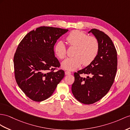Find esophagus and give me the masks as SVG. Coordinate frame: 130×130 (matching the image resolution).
Instances as JSON below:
<instances>
[{
    "instance_id": "1",
    "label": "esophagus",
    "mask_w": 130,
    "mask_h": 130,
    "mask_svg": "<svg viewBox=\"0 0 130 130\" xmlns=\"http://www.w3.org/2000/svg\"><path fill=\"white\" fill-rule=\"evenodd\" d=\"M65 75H71V73L70 72L68 71H66L65 72Z\"/></svg>"
}]
</instances>
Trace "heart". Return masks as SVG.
<instances>
[{
  "mask_svg": "<svg viewBox=\"0 0 130 130\" xmlns=\"http://www.w3.org/2000/svg\"><path fill=\"white\" fill-rule=\"evenodd\" d=\"M66 39L70 45L76 46V49L74 53L75 56L62 61L61 66L63 69L73 71L80 67L82 64L88 65L94 60L99 50L98 40L94 37L88 36L84 32L74 30L69 33ZM54 49L59 58H65L66 48L62 41L55 43Z\"/></svg>",
  "mask_w": 130,
  "mask_h": 130,
  "instance_id": "obj_1",
  "label": "heart"
}]
</instances>
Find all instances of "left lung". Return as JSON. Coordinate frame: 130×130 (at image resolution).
Listing matches in <instances>:
<instances>
[{
  "label": "left lung",
  "instance_id": "1",
  "mask_svg": "<svg viewBox=\"0 0 130 130\" xmlns=\"http://www.w3.org/2000/svg\"><path fill=\"white\" fill-rule=\"evenodd\" d=\"M88 33L98 40V54L87 67L74 73L75 81L71 88L75 98L85 104H93L107 94L114 81L118 65L117 52L109 37L95 28ZM82 74L88 76L83 78Z\"/></svg>",
  "mask_w": 130,
  "mask_h": 130
}]
</instances>
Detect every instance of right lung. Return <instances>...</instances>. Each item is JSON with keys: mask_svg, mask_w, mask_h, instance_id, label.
<instances>
[{"mask_svg": "<svg viewBox=\"0 0 130 130\" xmlns=\"http://www.w3.org/2000/svg\"><path fill=\"white\" fill-rule=\"evenodd\" d=\"M68 31L40 27L28 33L19 44L14 58L15 77L19 87L32 101L49 98L64 78V70L54 71L60 65L54 46Z\"/></svg>", "mask_w": 130, "mask_h": 130, "instance_id": "obj_1", "label": "right lung"}]
</instances>
